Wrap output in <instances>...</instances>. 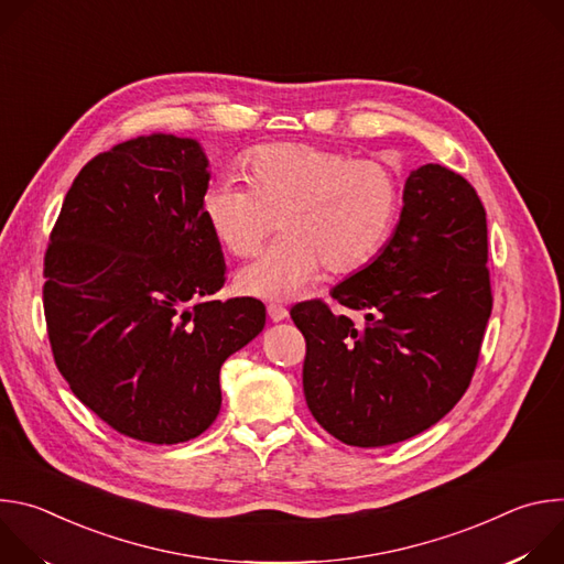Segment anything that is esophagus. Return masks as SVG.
Wrapping results in <instances>:
<instances>
[{"label":"esophagus","mask_w":564,"mask_h":564,"mask_svg":"<svg viewBox=\"0 0 564 564\" xmlns=\"http://www.w3.org/2000/svg\"><path fill=\"white\" fill-rule=\"evenodd\" d=\"M268 316L274 321V324H279V321L288 318V307L279 305V303H270L268 305Z\"/></svg>","instance_id":"obj_1"}]
</instances>
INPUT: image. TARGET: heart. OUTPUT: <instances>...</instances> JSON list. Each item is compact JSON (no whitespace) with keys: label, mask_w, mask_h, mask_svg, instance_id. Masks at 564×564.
<instances>
[{"label":"heart","mask_w":564,"mask_h":564,"mask_svg":"<svg viewBox=\"0 0 564 564\" xmlns=\"http://www.w3.org/2000/svg\"><path fill=\"white\" fill-rule=\"evenodd\" d=\"M248 187L209 185L203 218L234 257L254 254L279 218L283 236L236 274L238 290L263 301H290L318 276L361 268L386 240L397 181L377 160L318 144H268L246 160Z\"/></svg>","instance_id":"obj_1"}]
</instances>
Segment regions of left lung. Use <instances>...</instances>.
Returning a JSON list of instances; mask_svg holds the SVG:
<instances>
[{
	"mask_svg": "<svg viewBox=\"0 0 564 564\" xmlns=\"http://www.w3.org/2000/svg\"><path fill=\"white\" fill-rule=\"evenodd\" d=\"M388 243L330 296L290 310L305 337L303 392L348 446L377 448L437 424L466 392L491 316L487 212L459 174L422 165L404 185Z\"/></svg>",
	"mask_w": 564,
	"mask_h": 564,
	"instance_id": "1",
	"label": "left lung"
}]
</instances>
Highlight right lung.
<instances>
[{
  "label": "right lung",
  "mask_w": 564,
  "mask_h": 564,
  "mask_svg": "<svg viewBox=\"0 0 564 564\" xmlns=\"http://www.w3.org/2000/svg\"><path fill=\"white\" fill-rule=\"evenodd\" d=\"M209 160L194 138L138 135L73 181L44 257L57 370L118 433L178 444L220 411V366L265 326L259 299L225 283L200 198Z\"/></svg>",
  "instance_id": "right-lung-1"
}]
</instances>
